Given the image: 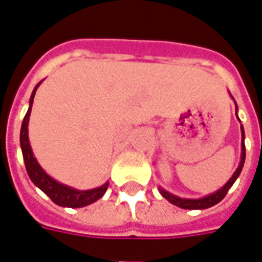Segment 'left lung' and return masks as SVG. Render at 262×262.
Listing matches in <instances>:
<instances>
[{
	"label": "left lung",
	"mask_w": 262,
	"mask_h": 262,
	"mask_svg": "<svg viewBox=\"0 0 262 262\" xmlns=\"http://www.w3.org/2000/svg\"><path fill=\"white\" fill-rule=\"evenodd\" d=\"M237 108V106H236ZM242 137H243V142H242V160H240V165H238L237 170L234 171V174L232 176V179L225 184V186L219 190V191L213 192L211 195L204 196V198H200V200H186V198H180V196H176L170 192L165 191L163 188H159V191L162 195L165 196L167 201H170L173 205L176 207H180L183 209H207V208H211L213 205H216L217 202H221L225 198V195L228 194L229 188L233 186V183L236 181V179L240 174V171L243 169L244 159H246V146H244V129L243 125H242Z\"/></svg>",
	"instance_id": "left-lung-1"
}]
</instances>
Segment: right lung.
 Returning <instances> with one entry per match:
<instances>
[{
	"label": "right lung",
	"instance_id": "obj_1",
	"mask_svg": "<svg viewBox=\"0 0 262 262\" xmlns=\"http://www.w3.org/2000/svg\"><path fill=\"white\" fill-rule=\"evenodd\" d=\"M40 83L36 85L33 93L30 96V107L26 113L22 123V128H20V146H22V154H24L25 166H26V171L29 174L30 180L33 181L36 186L39 187L40 190L46 192L50 196V200L55 202L60 207H70V208H81L86 207L92 202L97 201L103 194L106 192L108 187V183L103 184L102 187H97L93 190H88V191H78L74 188L60 184L55 180H53L50 176H47L45 170L41 169L37 163V160L33 158V152L30 148L29 137H28V124H29L30 112H32V104H33V97L36 93V89Z\"/></svg>",
	"mask_w": 262,
	"mask_h": 262
}]
</instances>
